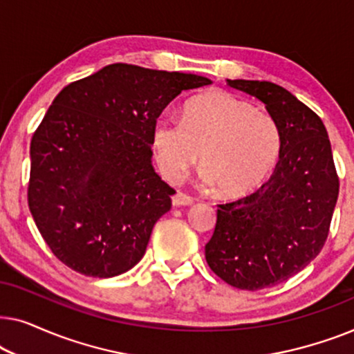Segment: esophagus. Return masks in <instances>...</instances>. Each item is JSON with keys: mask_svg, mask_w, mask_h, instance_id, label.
Returning a JSON list of instances; mask_svg holds the SVG:
<instances>
[{"mask_svg": "<svg viewBox=\"0 0 354 354\" xmlns=\"http://www.w3.org/2000/svg\"><path fill=\"white\" fill-rule=\"evenodd\" d=\"M172 205L178 207V206H192L193 205V198L185 195V193H176V195L172 196Z\"/></svg>", "mask_w": 354, "mask_h": 354, "instance_id": "34e87169", "label": "esophagus"}]
</instances>
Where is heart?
Returning a JSON list of instances; mask_svg holds the SVG:
<instances>
[{"instance_id": "obj_1", "label": "heart", "mask_w": 354, "mask_h": 354, "mask_svg": "<svg viewBox=\"0 0 354 354\" xmlns=\"http://www.w3.org/2000/svg\"><path fill=\"white\" fill-rule=\"evenodd\" d=\"M158 167L180 180L200 154L201 178L222 198L250 195L279 161L282 135L272 115L227 91H209L185 104L182 122L159 119L153 129Z\"/></svg>"}]
</instances>
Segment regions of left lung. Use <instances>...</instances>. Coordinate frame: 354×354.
I'll list each match as a JSON object with an SVG mask.
<instances>
[{"instance_id":"left-lung-1","label":"left lung","mask_w":354,"mask_h":354,"mask_svg":"<svg viewBox=\"0 0 354 354\" xmlns=\"http://www.w3.org/2000/svg\"><path fill=\"white\" fill-rule=\"evenodd\" d=\"M264 103L282 135L274 176L259 190L219 205L205 246L212 272L232 287H274L321 253L338 198L330 140L319 115L272 82L227 80Z\"/></svg>"}]
</instances>
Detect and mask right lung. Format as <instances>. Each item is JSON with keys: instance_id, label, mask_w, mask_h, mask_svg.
<instances>
[{"instance_id": "right-lung-1", "label": "right lung", "mask_w": 354, "mask_h": 354, "mask_svg": "<svg viewBox=\"0 0 354 354\" xmlns=\"http://www.w3.org/2000/svg\"><path fill=\"white\" fill-rule=\"evenodd\" d=\"M206 77L109 64L59 91L30 143L28 207L59 261L114 277L143 258L174 188L151 164L162 109Z\"/></svg>"}]
</instances>
